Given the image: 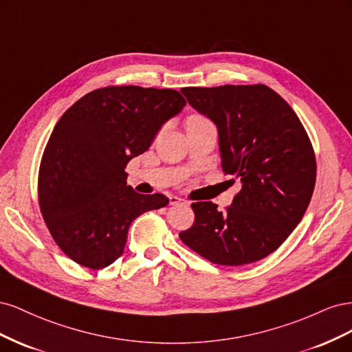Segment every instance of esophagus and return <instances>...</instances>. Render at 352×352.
I'll return each instance as SVG.
<instances>
[{
	"instance_id": "34e87169",
	"label": "esophagus",
	"mask_w": 352,
	"mask_h": 352,
	"mask_svg": "<svg viewBox=\"0 0 352 352\" xmlns=\"http://www.w3.org/2000/svg\"><path fill=\"white\" fill-rule=\"evenodd\" d=\"M177 204H186V201L179 198L177 195H170V206H177Z\"/></svg>"
}]
</instances>
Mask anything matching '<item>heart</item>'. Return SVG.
Masks as SVG:
<instances>
[{"instance_id":"b5f03b06","label":"heart","mask_w":352,"mask_h":352,"mask_svg":"<svg viewBox=\"0 0 352 352\" xmlns=\"http://www.w3.org/2000/svg\"><path fill=\"white\" fill-rule=\"evenodd\" d=\"M204 122H208L207 119H204V117L201 116H190L188 119V126L189 124H198V123H204Z\"/></svg>"}]
</instances>
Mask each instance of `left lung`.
Here are the masks:
<instances>
[{
    "label": "left lung",
    "mask_w": 352,
    "mask_h": 352,
    "mask_svg": "<svg viewBox=\"0 0 352 352\" xmlns=\"http://www.w3.org/2000/svg\"><path fill=\"white\" fill-rule=\"evenodd\" d=\"M217 127L225 175L241 190L226 211L194 202L195 223L179 233L211 263L243 265L278 250L301 221L316 184V158L298 116L265 85L182 88Z\"/></svg>",
    "instance_id": "8db88e82"
}]
</instances>
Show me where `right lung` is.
I'll return each mask as SVG.
<instances>
[{"label":"right lung","instance_id":"1","mask_svg":"<svg viewBox=\"0 0 352 352\" xmlns=\"http://www.w3.org/2000/svg\"><path fill=\"white\" fill-rule=\"evenodd\" d=\"M186 105L175 89L109 87L61 116L39 168V206L52 238L85 267L120 257L132 221L168 204L127 185L124 167L145 153L163 124Z\"/></svg>","mask_w":352,"mask_h":352}]
</instances>
